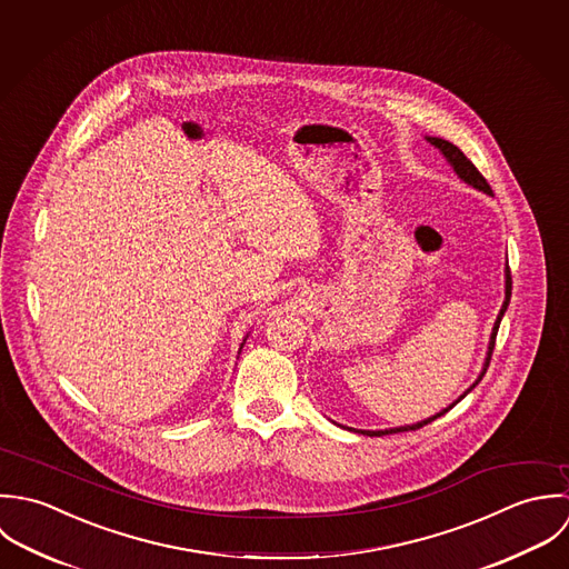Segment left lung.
<instances>
[{"label": "left lung", "mask_w": 569, "mask_h": 569, "mask_svg": "<svg viewBox=\"0 0 569 569\" xmlns=\"http://www.w3.org/2000/svg\"><path fill=\"white\" fill-rule=\"evenodd\" d=\"M436 149H440V153L447 158V162L453 167L455 173H457V178L461 180V182H466L468 187H472V189H477V191H481V193H486V196H492V189H490V184L486 182V178L477 171V167L461 153V149L459 147H455L453 142H449V140H445V138H436V136H425ZM503 277H506V297H503V303H501V310H499V315H497V321H495V326H492V332H490V341H488V351H486V358H483V365H481V371H479V376H477V380L455 400L451 402L447 409H442L440 413H436V416H431V418H427V420H422V422H416V425H405V427H393V429H380V431H365V429H349V431H356V433H360V436H369V438H380V436H389V433H400V431H416V429H420V427H425V425H429V422H433V420H438L440 416H445L447 411H451L455 405L463 398V396H468L477 385H479V380L483 378V373H486V369H488V362H490V356H492V349H495V339H497V330H499V323H501V319H503V315H506V310H508V303H510V295H512V279H510V268L506 266V270H503ZM341 427V425H339Z\"/></svg>", "instance_id": "8db88e82"}]
</instances>
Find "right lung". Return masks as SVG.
Returning <instances> with one entry per match:
<instances>
[{"instance_id": "right-lung-1", "label": "right lung", "mask_w": 569, "mask_h": 569, "mask_svg": "<svg viewBox=\"0 0 569 569\" xmlns=\"http://www.w3.org/2000/svg\"><path fill=\"white\" fill-rule=\"evenodd\" d=\"M246 339H248V335L243 337V341H241V345H239V351H241V347H243V342H246Z\"/></svg>"}]
</instances>
